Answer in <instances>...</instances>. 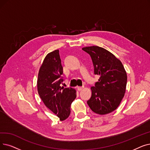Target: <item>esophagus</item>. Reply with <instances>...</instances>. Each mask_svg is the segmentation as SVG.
I'll return each instance as SVG.
<instances>
[{
  "label": "esophagus",
  "mask_w": 150,
  "mask_h": 150,
  "mask_svg": "<svg viewBox=\"0 0 150 150\" xmlns=\"http://www.w3.org/2000/svg\"><path fill=\"white\" fill-rule=\"evenodd\" d=\"M83 89V87H80V86H78L77 87V90L79 91H81Z\"/></svg>",
  "instance_id": "esophagus-1"
}]
</instances>
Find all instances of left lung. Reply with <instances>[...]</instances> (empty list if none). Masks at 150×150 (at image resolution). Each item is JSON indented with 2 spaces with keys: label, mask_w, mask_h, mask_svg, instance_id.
<instances>
[{
  "label": "left lung",
  "mask_w": 150,
  "mask_h": 150,
  "mask_svg": "<svg viewBox=\"0 0 150 150\" xmlns=\"http://www.w3.org/2000/svg\"><path fill=\"white\" fill-rule=\"evenodd\" d=\"M92 59L95 75L100 76L87 101L90 108L97 114L105 115L115 110L125 94L127 74L121 62L110 51L92 46L83 48Z\"/></svg>",
  "instance_id": "left-lung-1"
}]
</instances>
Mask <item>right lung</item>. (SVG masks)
<instances>
[{"label": "right lung", "mask_w": 150, "mask_h": 150, "mask_svg": "<svg viewBox=\"0 0 150 150\" xmlns=\"http://www.w3.org/2000/svg\"><path fill=\"white\" fill-rule=\"evenodd\" d=\"M62 74L59 50H54L45 57L37 80V90L41 99L47 108L59 117L60 121L69 116L71 104L76 97L74 89L61 86L64 80Z\"/></svg>", "instance_id": "obj_1"}]
</instances>
